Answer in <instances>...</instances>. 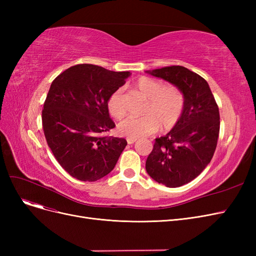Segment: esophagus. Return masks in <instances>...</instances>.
Returning <instances> with one entry per match:
<instances>
[{"instance_id":"34e87169","label":"esophagus","mask_w":256,"mask_h":256,"mask_svg":"<svg viewBox=\"0 0 256 256\" xmlns=\"http://www.w3.org/2000/svg\"><path fill=\"white\" fill-rule=\"evenodd\" d=\"M138 138H127V143L128 144H134V142H136Z\"/></svg>"}]
</instances>
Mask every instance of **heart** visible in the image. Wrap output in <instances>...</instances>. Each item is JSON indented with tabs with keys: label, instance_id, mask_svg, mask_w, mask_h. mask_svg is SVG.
Wrapping results in <instances>:
<instances>
[{
	"label": "heart",
	"instance_id": "b5f03b06",
	"mask_svg": "<svg viewBox=\"0 0 256 256\" xmlns=\"http://www.w3.org/2000/svg\"><path fill=\"white\" fill-rule=\"evenodd\" d=\"M134 88L146 97L147 104L142 118H129L122 120L118 130L128 138H141L152 134L160 128L171 130L180 120L184 109V96L174 85H164L160 80L140 76ZM106 108L112 118L120 120L126 114L122 88H116L108 98Z\"/></svg>",
	"mask_w": 256,
	"mask_h": 256
}]
</instances>
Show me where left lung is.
I'll return each instance as SVG.
<instances>
[{
	"mask_svg": "<svg viewBox=\"0 0 256 256\" xmlns=\"http://www.w3.org/2000/svg\"><path fill=\"white\" fill-rule=\"evenodd\" d=\"M174 84L184 96L180 120L157 138L146 160V171L159 184L176 188L194 180L210 162L220 131L219 108L207 81L182 66L146 72Z\"/></svg>",
	"mask_w": 256,
	"mask_h": 256,
	"instance_id": "8db88e82",
	"label": "left lung"
}]
</instances>
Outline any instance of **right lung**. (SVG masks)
Listing matches in <instances>:
<instances>
[{"mask_svg": "<svg viewBox=\"0 0 256 256\" xmlns=\"http://www.w3.org/2000/svg\"><path fill=\"white\" fill-rule=\"evenodd\" d=\"M129 76V72L79 64L53 80L42 113L44 132L60 166L76 180L104 177L126 147L125 138L104 134L115 127L108 98Z\"/></svg>", "mask_w": 256, "mask_h": 256, "instance_id": "1", "label": "right lung"}]
</instances>
